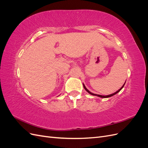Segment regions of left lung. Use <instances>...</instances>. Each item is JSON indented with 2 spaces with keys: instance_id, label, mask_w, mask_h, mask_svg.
Returning a JSON list of instances; mask_svg holds the SVG:
<instances>
[{
  "instance_id": "1",
  "label": "left lung",
  "mask_w": 148,
  "mask_h": 148,
  "mask_svg": "<svg viewBox=\"0 0 148 148\" xmlns=\"http://www.w3.org/2000/svg\"><path fill=\"white\" fill-rule=\"evenodd\" d=\"M125 84V83H124V84H123V86H122V88H121L120 89H119L117 91H116L115 92H114V93H113V94H111V95H107V96H102V95H96V94H94V93H92V92H91L89 91L88 90V89H87L86 87H85V86H84V84H83V87H84V88L85 90H86V91H87L88 93L90 94V95H93V96H96L100 97H102V98H107V97H111V96H114V95H116V94L118 93L119 92H120V90H121V89H122L123 88V86H124Z\"/></svg>"
}]
</instances>
